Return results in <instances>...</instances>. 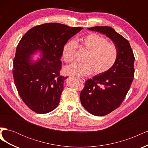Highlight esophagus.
<instances>
[{"label": "esophagus", "mask_w": 148, "mask_h": 148, "mask_svg": "<svg viewBox=\"0 0 148 148\" xmlns=\"http://www.w3.org/2000/svg\"><path fill=\"white\" fill-rule=\"evenodd\" d=\"M76 78H77V79H79V80H81V81H82V83H84L85 82V79H83V78H77V77H76Z\"/></svg>", "instance_id": "1"}]
</instances>
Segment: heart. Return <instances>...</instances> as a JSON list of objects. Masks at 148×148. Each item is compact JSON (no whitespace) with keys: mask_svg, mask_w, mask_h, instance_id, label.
<instances>
[{"mask_svg":"<svg viewBox=\"0 0 148 148\" xmlns=\"http://www.w3.org/2000/svg\"><path fill=\"white\" fill-rule=\"evenodd\" d=\"M77 44L88 51L84 57V63L75 64L64 68L67 75L84 77L91 74H102L112 67L118 56V51L114 44L96 33H89L77 40ZM77 45L75 41L65 44L62 57L67 63L75 60Z\"/></svg>","mask_w":148,"mask_h":148,"instance_id":"obj_1","label":"heart"}]
</instances>
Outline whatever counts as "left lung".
Segmentation results:
<instances>
[{
	"label": "left lung",
	"instance_id": "1",
	"mask_svg": "<svg viewBox=\"0 0 148 148\" xmlns=\"http://www.w3.org/2000/svg\"><path fill=\"white\" fill-rule=\"evenodd\" d=\"M88 29L105 34L117 47L118 56L114 65L106 72L95 76L84 84L80 94L84 108L96 116H104L120 106L134 78V57L130 44L110 26H95Z\"/></svg>",
	"mask_w": 148,
	"mask_h": 148
}]
</instances>
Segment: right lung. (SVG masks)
Wrapping results in <instances>:
<instances>
[{"label":"right lung","instance_id":"right-lung-1","mask_svg":"<svg viewBox=\"0 0 148 148\" xmlns=\"http://www.w3.org/2000/svg\"><path fill=\"white\" fill-rule=\"evenodd\" d=\"M83 29L51 23L36 26L25 33L16 47L13 75L21 99L38 114L55 109L60 102L64 83L60 59L65 44ZM39 51L36 60L32 56Z\"/></svg>","mask_w":148,"mask_h":148}]
</instances>
